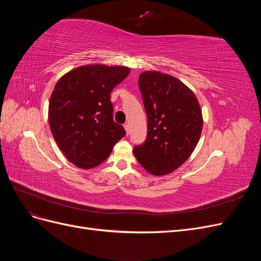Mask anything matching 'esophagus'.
<instances>
[{
  "label": "esophagus",
  "mask_w": 261,
  "mask_h": 261,
  "mask_svg": "<svg viewBox=\"0 0 261 261\" xmlns=\"http://www.w3.org/2000/svg\"><path fill=\"white\" fill-rule=\"evenodd\" d=\"M124 128H125V130H126V134H129V124H128V123L124 124Z\"/></svg>",
  "instance_id": "obj_1"
}]
</instances>
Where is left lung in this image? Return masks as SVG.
I'll list each match as a JSON object with an SVG mask.
<instances>
[{"label": "left lung", "instance_id": "8db88e82", "mask_svg": "<svg viewBox=\"0 0 261 261\" xmlns=\"http://www.w3.org/2000/svg\"><path fill=\"white\" fill-rule=\"evenodd\" d=\"M138 86L148 118L147 139L134 155L148 173L162 176L183 164L198 144L202 113L195 93L174 76L146 70Z\"/></svg>", "mask_w": 261, "mask_h": 261}]
</instances>
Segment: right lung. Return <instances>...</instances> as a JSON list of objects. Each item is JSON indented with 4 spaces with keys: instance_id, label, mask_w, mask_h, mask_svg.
Wrapping results in <instances>:
<instances>
[{
    "instance_id": "add662e5",
    "label": "right lung",
    "mask_w": 261,
    "mask_h": 261,
    "mask_svg": "<svg viewBox=\"0 0 261 261\" xmlns=\"http://www.w3.org/2000/svg\"><path fill=\"white\" fill-rule=\"evenodd\" d=\"M130 69L103 64L69 70L55 85L49 102L52 135L66 159L76 167L96 168L125 136L113 121L110 94Z\"/></svg>"
}]
</instances>
